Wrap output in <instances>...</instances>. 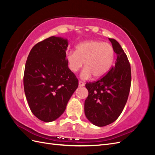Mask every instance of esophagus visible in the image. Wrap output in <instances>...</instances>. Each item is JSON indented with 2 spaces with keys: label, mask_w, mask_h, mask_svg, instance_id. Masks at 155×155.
I'll return each instance as SVG.
<instances>
[{
  "label": "esophagus",
  "mask_w": 155,
  "mask_h": 155,
  "mask_svg": "<svg viewBox=\"0 0 155 155\" xmlns=\"http://www.w3.org/2000/svg\"><path fill=\"white\" fill-rule=\"evenodd\" d=\"M84 85H85V83L81 81H79V87H83Z\"/></svg>",
  "instance_id": "1"
}]
</instances>
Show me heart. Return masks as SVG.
Returning a JSON list of instances; mask_svg holds the SVG:
<instances>
[{"label":"heart","instance_id":"obj_1","mask_svg":"<svg viewBox=\"0 0 155 155\" xmlns=\"http://www.w3.org/2000/svg\"><path fill=\"white\" fill-rule=\"evenodd\" d=\"M115 58L114 48L104 41L92 40L83 42L76 46V51H70L66 59L70 71L76 73L83 65V79L94 76L96 79L104 77L109 72Z\"/></svg>","mask_w":155,"mask_h":155}]
</instances>
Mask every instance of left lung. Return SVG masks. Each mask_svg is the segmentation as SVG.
<instances>
[{
    "label": "left lung",
    "instance_id": "obj_1",
    "mask_svg": "<svg viewBox=\"0 0 155 155\" xmlns=\"http://www.w3.org/2000/svg\"><path fill=\"white\" fill-rule=\"evenodd\" d=\"M117 54L115 65L97 81L86 83L88 96L85 101V114L98 127L109 125L122 112L128 99L131 70L127 55L117 41L109 38Z\"/></svg>",
    "mask_w": 155,
    "mask_h": 155
}]
</instances>
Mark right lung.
I'll return each mask as SVG.
<instances>
[{"label":"right lung","mask_w":155,"mask_h":155,"mask_svg":"<svg viewBox=\"0 0 155 155\" xmlns=\"http://www.w3.org/2000/svg\"><path fill=\"white\" fill-rule=\"evenodd\" d=\"M68 40L51 36L36 44L25 64L24 89L30 110L45 122L58 119L78 87L66 59Z\"/></svg>","instance_id":"1"}]
</instances>
